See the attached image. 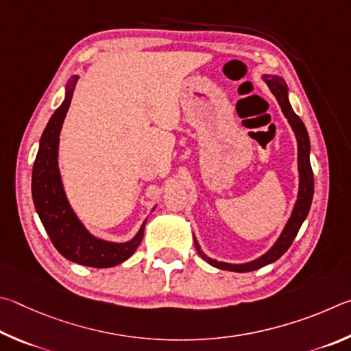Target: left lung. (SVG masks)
<instances>
[{"instance_id":"obj_1","label":"left lung","mask_w":351,"mask_h":351,"mask_svg":"<svg viewBox=\"0 0 351 351\" xmlns=\"http://www.w3.org/2000/svg\"><path fill=\"white\" fill-rule=\"evenodd\" d=\"M265 80L269 90L273 92V95L278 100L279 106L282 108V112L288 119V123H290L294 134H296L298 138V163H299V194H298V200L296 205H294V210L290 220L285 225L284 231H282L280 237L278 239V242L273 245V248L261 256L259 259H256L253 262L248 263H239V265H234V263H226V262H217L208 257L206 254L202 253V250L199 247L197 241L194 239L195 243V250L200 254L202 259H205L210 265L220 268V269H226V271H236V273H247V271H254V269H259L262 267L268 265V263H273L274 261H278L282 254L287 253V250L291 247V243L296 237L298 231L300 226H302L305 217L308 216L310 206H311V200H313V193H315V180H313V169L310 165V138H308V132H306L305 125L302 120L294 114V110L291 108L290 101H288V88L287 83L282 80L280 77H263Z\"/></svg>"}]
</instances>
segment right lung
Here are the masks:
<instances>
[{
	"mask_svg": "<svg viewBox=\"0 0 351 351\" xmlns=\"http://www.w3.org/2000/svg\"><path fill=\"white\" fill-rule=\"evenodd\" d=\"M77 80V75L69 80L64 101L55 110L41 135L32 171V197L41 223L60 254L80 265L109 268L134 254L143 239L146 222L141 225L137 236L126 243L101 241L84 228L66 199L58 171V141Z\"/></svg>",
	"mask_w": 351,
	"mask_h": 351,
	"instance_id": "1",
	"label": "right lung"
}]
</instances>
